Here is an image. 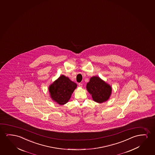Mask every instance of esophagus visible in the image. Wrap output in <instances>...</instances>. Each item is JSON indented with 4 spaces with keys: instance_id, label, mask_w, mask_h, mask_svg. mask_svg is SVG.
Returning a JSON list of instances; mask_svg holds the SVG:
<instances>
[{
    "instance_id": "obj_1",
    "label": "esophagus",
    "mask_w": 155,
    "mask_h": 155,
    "mask_svg": "<svg viewBox=\"0 0 155 155\" xmlns=\"http://www.w3.org/2000/svg\"><path fill=\"white\" fill-rule=\"evenodd\" d=\"M79 87H82V86H83V84H82V83H79Z\"/></svg>"
}]
</instances>
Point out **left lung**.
Instances as JSON below:
<instances>
[{
  "mask_svg": "<svg viewBox=\"0 0 155 155\" xmlns=\"http://www.w3.org/2000/svg\"><path fill=\"white\" fill-rule=\"evenodd\" d=\"M87 89L97 103L107 101L111 94V87L97 76L92 77L87 83Z\"/></svg>",
  "mask_w": 155,
  "mask_h": 155,
  "instance_id": "1",
  "label": "left lung"
}]
</instances>
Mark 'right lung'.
Returning <instances> with one entry per match:
<instances>
[{
    "instance_id": "add662e5",
    "label": "right lung",
    "mask_w": 155,
    "mask_h": 155,
    "mask_svg": "<svg viewBox=\"0 0 155 155\" xmlns=\"http://www.w3.org/2000/svg\"><path fill=\"white\" fill-rule=\"evenodd\" d=\"M76 87V83L62 75L50 85L49 91L52 100L59 105H64L70 100Z\"/></svg>"
}]
</instances>
